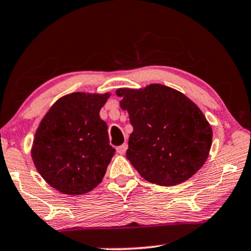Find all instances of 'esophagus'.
I'll use <instances>...</instances> for the list:
<instances>
[{"label":"esophagus","mask_w":251,"mask_h":251,"mask_svg":"<svg viewBox=\"0 0 251 251\" xmlns=\"http://www.w3.org/2000/svg\"><path fill=\"white\" fill-rule=\"evenodd\" d=\"M126 151H127V145L126 144L119 146V147L117 148V153H118L119 155H124L126 153Z\"/></svg>","instance_id":"34e87169"}]
</instances>
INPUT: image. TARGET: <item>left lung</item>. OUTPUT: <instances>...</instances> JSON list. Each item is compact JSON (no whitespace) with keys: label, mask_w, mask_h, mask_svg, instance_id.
I'll return each mask as SVG.
<instances>
[{"label":"left lung","mask_w":251,"mask_h":251,"mask_svg":"<svg viewBox=\"0 0 251 251\" xmlns=\"http://www.w3.org/2000/svg\"><path fill=\"white\" fill-rule=\"evenodd\" d=\"M133 132L126 157L148 182L174 186L195 175L207 160L212 126L201 110L180 91L151 83L117 89Z\"/></svg>","instance_id":"1"}]
</instances>
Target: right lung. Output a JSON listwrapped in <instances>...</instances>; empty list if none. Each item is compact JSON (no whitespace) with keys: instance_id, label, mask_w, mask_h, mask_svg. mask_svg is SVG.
<instances>
[{"instance_id":"obj_1","label":"right lung","mask_w":251,"mask_h":251,"mask_svg":"<svg viewBox=\"0 0 251 251\" xmlns=\"http://www.w3.org/2000/svg\"><path fill=\"white\" fill-rule=\"evenodd\" d=\"M110 93H72L59 98L41 119L31 157L52 188L69 196L90 192L103 180L115 155L100 111Z\"/></svg>"}]
</instances>
